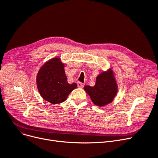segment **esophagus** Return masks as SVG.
Masks as SVG:
<instances>
[{
  "mask_svg": "<svg viewBox=\"0 0 158 158\" xmlns=\"http://www.w3.org/2000/svg\"><path fill=\"white\" fill-rule=\"evenodd\" d=\"M77 86H78L79 88H83V86H84V84H83V83H81V82H78V83H77Z\"/></svg>",
  "mask_w": 158,
  "mask_h": 158,
  "instance_id": "34e87169",
  "label": "esophagus"
}]
</instances>
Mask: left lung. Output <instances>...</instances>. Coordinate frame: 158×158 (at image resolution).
I'll return each mask as SVG.
<instances>
[{
	"instance_id": "obj_1",
	"label": "left lung",
	"mask_w": 158,
	"mask_h": 158,
	"mask_svg": "<svg viewBox=\"0 0 158 158\" xmlns=\"http://www.w3.org/2000/svg\"><path fill=\"white\" fill-rule=\"evenodd\" d=\"M84 89L95 105L103 106L113 101L118 92V85L112 70H108L96 77L94 86H85Z\"/></svg>"
}]
</instances>
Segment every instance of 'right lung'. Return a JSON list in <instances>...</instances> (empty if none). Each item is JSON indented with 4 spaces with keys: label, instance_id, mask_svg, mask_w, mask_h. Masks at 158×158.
<instances>
[{
    "label": "right lung",
    "instance_id": "add662e5",
    "mask_svg": "<svg viewBox=\"0 0 158 158\" xmlns=\"http://www.w3.org/2000/svg\"><path fill=\"white\" fill-rule=\"evenodd\" d=\"M64 64L56 57L46 62L37 75L38 90L46 101L59 104L67 99L69 94L77 88L76 83L69 84L64 72Z\"/></svg>",
    "mask_w": 158,
    "mask_h": 158
}]
</instances>
